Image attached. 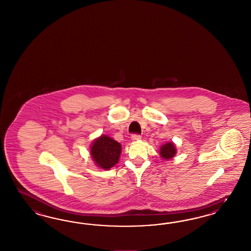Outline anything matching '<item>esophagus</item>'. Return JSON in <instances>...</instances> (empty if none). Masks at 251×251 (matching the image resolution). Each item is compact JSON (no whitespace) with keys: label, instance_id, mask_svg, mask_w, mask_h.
I'll return each instance as SVG.
<instances>
[{"label":"esophagus","instance_id":"esophagus-1","mask_svg":"<svg viewBox=\"0 0 251 251\" xmlns=\"http://www.w3.org/2000/svg\"><path fill=\"white\" fill-rule=\"evenodd\" d=\"M131 140H132L133 142L140 141V140H141V136H140V135H138V134H132V135H131Z\"/></svg>","mask_w":251,"mask_h":251}]
</instances>
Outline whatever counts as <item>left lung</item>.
I'll return each instance as SVG.
<instances>
[{"instance_id":"8db88e82","label":"left lung","mask_w":251,"mask_h":251,"mask_svg":"<svg viewBox=\"0 0 251 251\" xmlns=\"http://www.w3.org/2000/svg\"><path fill=\"white\" fill-rule=\"evenodd\" d=\"M160 156L163 159L168 160L173 158L176 153L175 145L172 142H169L166 145H163L160 147Z\"/></svg>"}]
</instances>
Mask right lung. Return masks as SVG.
Here are the masks:
<instances>
[{
	"mask_svg": "<svg viewBox=\"0 0 251 251\" xmlns=\"http://www.w3.org/2000/svg\"><path fill=\"white\" fill-rule=\"evenodd\" d=\"M90 152L95 164L100 168L107 170L119 162L122 145L107 135H101L93 142Z\"/></svg>",
	"mask_w": 251,
	"mask_h": 251,
	"instance_id": "1",
	"label": "right lung"
}]
</instances>
